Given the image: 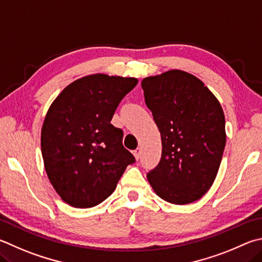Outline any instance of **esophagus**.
<instances>
[{"mask_svg":"<svg viewBox=\"0 0 262 262\" xmlns=\"http://www.w3.org/2000/svg\"><path fill=\"white\" fill-rule=\"evenodd\" d=\"M133 154H134L136 159H139L140 157H141V147H137V149L134 150V152H133Z\"/></svg>","mask_w":262,"mask_h":262,"instance_id":"esophagus-1","label":"esophagus"}]
</instances>
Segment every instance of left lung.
Instances as JSON below:
<instances>
[{
  "mask_svg": "<svg viewBox=\"0 0 262 262\" xmlns=\"http://www.w3.org/2000/svg\"><path fill=\"white\" fill-rule=\"evenodd\" d=\"M141 84L163 146L147 181L166 202H196L212 187L226 146L220 103L201 80L180 70L145 78Z\"/></svg>",
  "mask_w": 262,
  "mask_h": 262,
  "instance_id": "8db88e82",
  "label": "left lung"
}]
</instances>
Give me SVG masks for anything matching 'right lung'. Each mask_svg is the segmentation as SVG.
Segmentation results:
<instances>
[{"mask_svg": "<svg viewBox=\"0 0 262 262\" xmlns=\"http://www.w3.org/2000/svg\"><path fill=\"white\" fill-rule=\"evenodd\" d=\"M137 82L135 78L88 75L69 84L50 105L41 130L42 157L52 187L69 205H98L135 163L122 145V129L111 120Z\"/></svg>", "mask_w": 262, "mask_h": 262, "instance_id": "1", "label": "right lung"}]
</instances>
